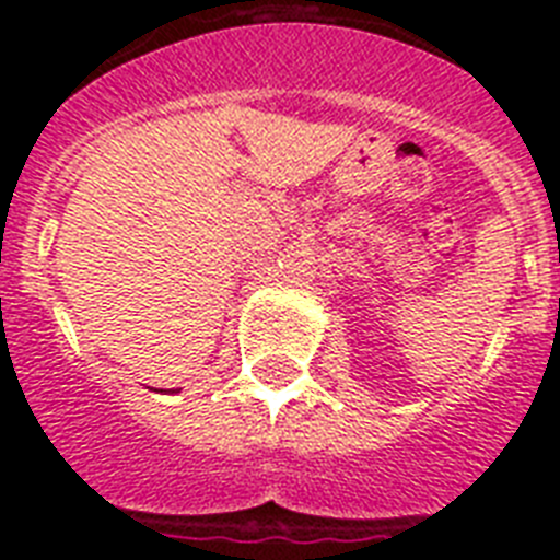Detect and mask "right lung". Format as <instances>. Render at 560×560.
<instances>
[{
    "mask_svg": "<svg viewBox=\"0 0 560 560\" xmlns=\"http://www.w3.org/2000/svg\"><path fill=\"white\" fill-rule=\"evenodd\" d=\"M162 393H167V389H162Z\"/></svg>",
    "mask_w": 560,
    "mask_h": 560,
    "instance_id": "1",
    "label": "right lung"
}]
</instances>
